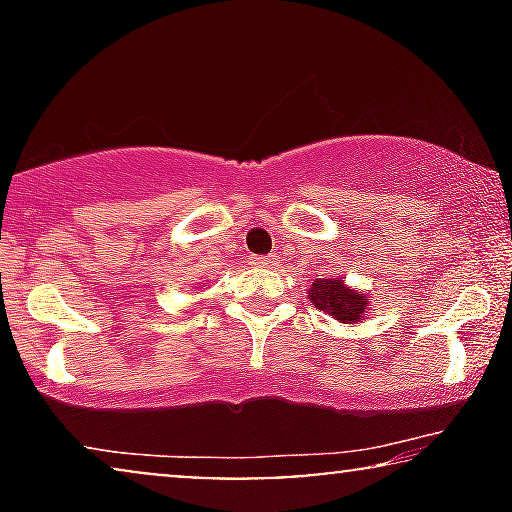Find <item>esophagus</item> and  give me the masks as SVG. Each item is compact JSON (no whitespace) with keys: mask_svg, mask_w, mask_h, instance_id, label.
<instances>
[{"mask_svg":"<svg viewBox=\"0 0 512 512\" xmlns=\"http://www.w3.org/2000/svg\"><path fill=\"white\" fill-rule=\"evenodd\" d=\"M249 263L256 265V268H270V265L277 263V258L275 256H251Z\"/></svg>","mask_w":512,"mask_h":512,"instance_id":"34e87169","label":"esophagus"}]
</instances>
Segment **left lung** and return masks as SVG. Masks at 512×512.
I'll return each mask as SVG.
<instances>
[{
    "mask_svg": "<svg viewBox=\"0 0 512 512\" xmlns=\"http://www.w3.org/2000/svg\"><path fill=\"white\" fill-rule=\"evenodd\" d=\"M310 300L314 307L326 312L340 324H359L366 319V312L370 310V296L361 289H352L345 284L342 277L333 279H317L310 286Z\"/></svg>",
    "mask_w": 512,
    "mask_h": 512,
    "instance_id": "left-lung-1",
    "label": "left lung"
}]
</instances>
